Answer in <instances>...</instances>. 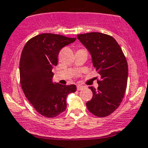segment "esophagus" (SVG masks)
Wrapping results in <instances>:
<instances>
[{
    "label": "esophagus",
    "mask_w": 148,
    "mask_h": 148,
    "mask_svg": "<svg viewBox=\"0 0 148 148\" xmlns=\"http://www.w3.org/2000/svg\"><path fill=\"white\" fill-rule=\"evenodd\" d=\"M84 86H82V85H77V89H78V90H81V89H84Z\"/></svg>",
    "instance_id": "1"
}]
</instances>
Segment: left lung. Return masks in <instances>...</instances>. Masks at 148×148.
<instances>
[{
    "label": "left lung",
    "instance_id": "left-lung-1",
    "mask_svg": "<svg viewBox=\"0 0 148 148\" xmlns=\"http://www.w3.org/2000/svg\"><path fill=\"white\" fill-rule=\"evenodd\" d=\"M77 37L89 51L93 67L101 76L97 89L89 87L93 95L86 107L95 116H108L118 108L125 92L128 72L126 59L118 43L109 35L91 32Z\"/></svg>",
    "mask_w": 148,
    "mask_h": 148
}]
</instances>
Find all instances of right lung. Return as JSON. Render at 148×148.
Instances as JSON below:
<instances>
[{"label": "right lung", "mask_w": 148, "mask_h": 148, "mask_svg": "<svg viewBox=\"0 0 148 148\" xmlns=\"http://www.w3.org/2000/svg\"><path fill=\"white\" fill-rule=\"evenodd\" d=\"M75 40L59 34H41L28 40L22 51V89L36 112L46 117L53 118L65 111L67 95L76 91L74 84L53 83L52 72L58 64L60 50Z\"/></svg>", "instance_id": "add662e5"}]
</instances>
